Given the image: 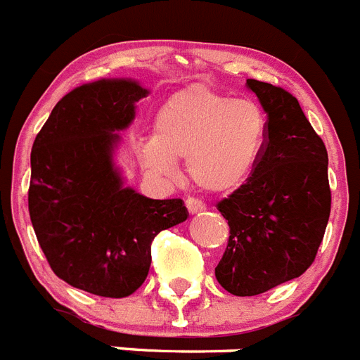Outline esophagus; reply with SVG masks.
Listing matches in <instances>:
<instances>
[{
	"mask_svg": "<svg viewBox=\"0 0 360 360\" xmlns=\"http://www.w3.org/2000/svg\"><path fill=\"white\" fill-rule=\"evenodd\" d=\"M185 205H186V208H188L190 214H198V212H203L205 210L203 201H199V199H195V198H188L185 201Z\"/></svg>",
	"mask_w": 360,
	"mask_h": 360,
	"instance_id": "1",
	"label": "esophagus"
}]
</instances>
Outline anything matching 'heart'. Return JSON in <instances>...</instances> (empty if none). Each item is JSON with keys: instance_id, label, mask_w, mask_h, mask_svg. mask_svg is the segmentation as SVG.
Masks as SVG:
<instances>
[{"instance_id": "1", "label": "heart", "mask_w": 360, "mask_h": 360, "mask_svg": "<svg viewBox=\"0 0 360 360\" xmlns=\"http://www.w3.org/2000/svg\"><path fill=\"white\" fill-rule=\"evenodd\" d=\"M267 134L262 104L192 86L165 102L153 139L141 144L139 155L148 170L162 177H172L175 161L186 159V174L195 186L229 194L255 174Z\"/></svg>"}]
</instances>
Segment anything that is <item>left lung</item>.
<instances>
[{"label":"left lung","mask_w":360,"mask_h":360,"mask_svg":"<svg viewBox=\"0 0 360 360\" xmlns=\"http://www.w3.org/2000/svg\"><path fill=\"white\" fill-rule=\"evenodd\" d=\"M247 87L267 113V144L255 174L216 205L231 229L216 278L236 297L306 273L331 210L328 152L297 98L252 78Z\"/></svg>","instance_id":"left-lung-1"}]
</instances>
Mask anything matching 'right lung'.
<instances>
[{"label": "right lung", "instance_id": "1", "mask_svg": "<svg viewBox=\"0 0 360 360\" xmlns=\"http://www.w3.org/2000/svg\"><path fill=\"white\" fill-rule=\"evenodd\" d=\"M148 89L128 78L84 84L63 96L36 135L29 214L53 273L98 297L144 283L152 241L188 217L183 199H150L124 186L113 162L117 131Z\"/></svg>", "mask_w": 360, "mask_h": 360}]
</instances>
